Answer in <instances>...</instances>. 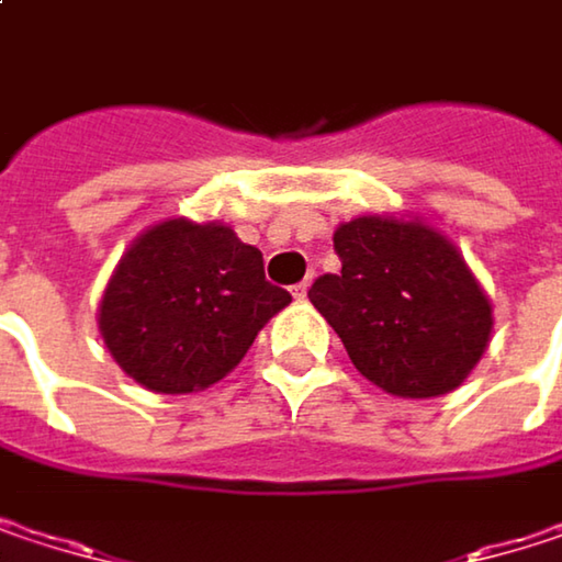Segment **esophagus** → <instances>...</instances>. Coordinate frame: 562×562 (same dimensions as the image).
I'll return each instance as SVG.
<instances>
[{
    "label": "esophagus",
    "instance_id": "obj_1",
    "mask_svg": "<svg viewBox=\"0 0 562 562\" xmlns=\"http://www.w3.org/2000/svg\"><path fill=\"white\" fill-rule=\"evenodd\" d=\"M292 295H295V299H299V302H302V299H305V295H308V282L302 280V282H299V285H292Z\"/></svg>",
    "mask_w": 562,
    "mask_h": 562
}]
</instances>
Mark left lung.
Segmentation results:
<instances>
[{
    "label": "left lung",
    "instance_id": "8db88e82",
    "mask_svg": "<svg viewBox=\"0 0 562 562\" xmlns=\"http://www.w3.org/2000/svg\"><path fill=\"white\" fill-rule=\"evenodd\" d=\"M341 273L312 282L308 299L338 331L351 364L393 396H442L482 361L492 302L439 231L368 214L335 231Z\"/></svg>",
    "mask_w": 562,
    "mask_h": 562
}]
</instances>
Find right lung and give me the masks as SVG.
<instances>
[{
  "label": "right lung",
  "instance_id": "obj_1",
  "mask_svg": "<svg viewBox=\"0 0 562 562\" xmlns=\"http://www.w3.org/2000/svg\"><path fill=\"white\" fill-rule=\"evenodd\" d=\"M292 302L263 254L227 224L162 221L139 234L100 299V335L146 391L191 393L227 378Z\"/></svg>",
  "mask_w": 562,
  "mask_h": 562
}]
</instances>
